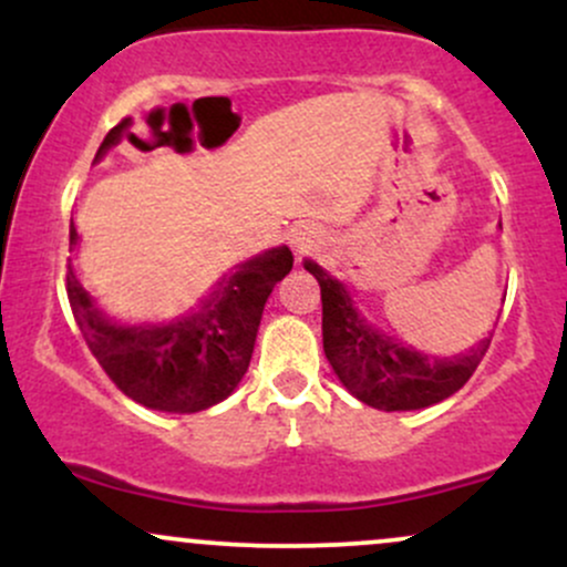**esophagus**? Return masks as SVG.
I'll return each mask as SVG.
<instances>
[{"mask_svg":"<svg viewBox=\"0 0 567 567\" xmlns=\"http://www.w3.org/2000/svg\"><path fill=\"white\" fill-rule=\"evenodd\" d=\"M317 245H322V231L311 224H298L290 229V247L296 256H306L309 250H315Z\"/></svg>","mask_w":567,"mask_h":567,"instance_id":"esophagus-1","label":"esophagus"}]
</instances>
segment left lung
Masks as SVG:
<instances>
[{
	"mask_svg": "<svg viewBox=\"0 0 567 567\" xmlns=\"http://www.w3.org/2000/svg\"><path fill=\"white\" fill-rule=\"evenodd\" d=\"M303 269L320 282L324 357L349 394L370 408L394 413L437 405L472 379L491 347L487 333L470 351L429 357L370 322L347 285L320 264L306 258Z\"/></svg>",
	"mask_w": 567,
	"mask_h": 567,
	"instance_id": "obj_1",
	"label": "left lung"
}]
</instances>
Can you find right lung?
<instances>
[{"mask_svg":"<svg viewBox=\"0 0 567 567\" xmlns=\"http://www.w3.org/2000/svg\"><path fill=\"white\" fill-rule=\"evenodd\" d=\"M130 127L127 116L109 130L93 165L122 143ZM69 247L71 252L80 247L74 220ZM290 269V247H269L226 271L192 311L167 322L109 317L76 277L74 258H69L66 292L90 351L130 400L162 413H199L224 402L245 379L264 306Z\"/></svg>","mask_w":567,"mask_h":567,"instance_id":"1","label":"right lung"}]
</instances>
